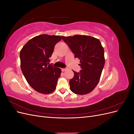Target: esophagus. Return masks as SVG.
Instances as JSON below:
<instances>
[{
  "instance_id": "34e87169",
  "label": "esophagus",
  "mask_w": 134,
  "mask_h": 134,
  "mask_svg": "<svg viewBox=\"0 0 134 134\" xmlns=\"http://www.w3.org/2000/svg\"><path fill=\"white\" fill-rule=\"evenodd\" d=\"M66 69H67L66 68H62V71H65V70H66Z\"/></svg>"
}]
</instances>
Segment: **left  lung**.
Masks as SVG:
<instances>
[{"label":"left lung","mask_w":134,"mask_h":134,"mask_svg":"<svg viewBox=\"0 0 134 134\" xmlns=\"http://www.w3.org/2000/svg\"><path fill=\"white\" fill-rule=\"evenodd\" d=\"M75 58L80 60V72L73 71L74 76L69 80L71 91L84 95L92 92L98 84L104 65V49L99 40L90 36L76 35L62 36Z\"/></svg>","instance_id":"left-lung-1"}]
</instances>
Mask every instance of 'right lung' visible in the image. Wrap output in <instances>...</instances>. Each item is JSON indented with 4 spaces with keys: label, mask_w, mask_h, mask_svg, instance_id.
Wrapping results in <instances>:
<instances>
[{
    "label": "right lung",
    "mask_w": 134,
    "mask_h": 134,
    "mask_svg": "<svg viewBox=\"0 0 134 134\" xmlns=\"http://www.w3.org/2000/svg\"><path fill=\"white\" fill-rule=\"evenodd\" d=\"M59 36L41 35L30 40L20 51L22 73L30 86L40 93L49 94L55 90L62 70L48 65Z\"/></svg>",
    "instance_id": "add662e5"
}]
</instances>
